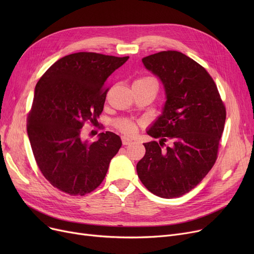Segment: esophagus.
Returning <instances> with one entry per match:
<instances>
[{"instance_id": "34e87169", "label": "esophagus", "mask_w": 254, "mask_h": 254, "mask_svg": "<svg viewBox=\"0 0 254 254\" xmlns=\"http://www.w3.org/2000/svg\"><path fill=\"white\" fill-rule=\"evenodd\" d=\"M122 142H123L124 145H128V144H130L132 142V140L124 136V137H122Z\"/></svg>"}]
</instances>
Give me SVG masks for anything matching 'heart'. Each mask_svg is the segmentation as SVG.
I'll list each match as a JSON object with an SVG mask.
<instances>
[{
  "mask_svg": "<svg viewBox=\"0 0 254 254\" xmlns=\"http://www.w3.org/2000/svg\"><path fill=\"white\" fill-rule=\"evenodd\" d=\"M147 82H152V83H155L157 85L155 80L152 77H148V76L141 77V78L137 79L134 83H147ZM114 126L118 130L122 131L123 134H125V135L135 134L136 130H137V127H138V125L135 122H132L131 119L125 118V117L116 119L115 123H114Z\"/></svg>",
  "mask_w": 254,
  "mask_h": 254,
  "instance_id": "1",
  "label": "heart"
}]
</instances>
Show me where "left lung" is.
<instances>
[{
	"label": "left lung",
	"mask_w": 254,
	"mask_h": 254,
	"mask_svg": "<svg viewBox=\"0 0 254 254\" xmlns=\"http://www.w3.org/2000/svg\"><path fill=\"white\" fill-rule=\"evenodd\" d=\"M164 83L163 115L147 131L159 141L144 143L137 164L144 186L153 194L179 197L190 192L214 166L226 117L214 80L204 66L175 50L142 60Z\"/></svg>",
	"instance_id": "1"
}]
</instances>
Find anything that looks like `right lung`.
I'll use <instances>...</instances> for the list:
<instances>
[{
  "label": "right lung",
  "mask_w": 254,
  "mask_h": 254,
  "mask_svg": "<svg viewBox=\"0 0 254 254\" xmlns=\"http://www.w3.org/2000/svg\"><path fill=\"white\" fill-rule=\"evenodd\" d=\"M128 57L77 52L53 64L39 79L26 129L37 166L51 185L84 195L103 182L122 140L112 131L82 141L86 123L97 126L107 92L106 80Z\"/></svg>",
  "instance_id": "1"
}]
</instances>
